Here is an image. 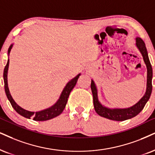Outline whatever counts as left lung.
<instances>
[{"instance_id":"8db88e82","label":"left lung","mask_w":155,"mask_h":155,"mask_svg":"<svg viewBox=\"0 0 155 155\" xmlns=\"http://www.w3.org/2000/svg\"><path fill=\"white\" fill-rule=\"evenodd\" d=\"M136 45L138 49L142 53L143 59L146 64L147 69V90L146 93L142 99L139 101L137 104L134 106L130 107L128 108H114V109H110L106 107L102 106L100 104L98 99V92H97V88L93 81H91V87L92 91L93 96V104H94V108L95 112L98 114L99 116L102 117L108 118L110 120H114V121H125V120L131 118L142 111L147 102L150 98L151 93H152V68L151 65V63L148 57L147 50L146 46L144 41L141 38L137 37L136 39Z\"/></svg>"}]
</instances>
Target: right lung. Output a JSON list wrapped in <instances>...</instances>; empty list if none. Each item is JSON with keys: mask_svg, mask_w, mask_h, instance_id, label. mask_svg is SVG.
Returning <instances> with one entry per match:
<instances>
[{"mask_svg": "<svg viewBox=\"0 0 155 155\" xmlns=\"http://www.w3.org/2000/svg\"><path fill=\"white\" fill-rule=\"evenodd\" d=\"M13 45H11L9 47L8 50V53H10V51L11 48H12ZM9 65V60H8L6 65H5L4 68V71H3V80H4V87H5V92L6 94V96L8 101H10L11 106L14 110L18 113V114L24 116L25 118H33L34 121H47V120L51 119V118L56 117V116H59L60 114H62L63 110L65 108V106L68 102V99L70 93L71 92V91L73 89V87L75 86L76 83H77L78 79L79 78V76L81 75V74H78L75 78H74L73 79H72L69 83L67 84L66 86L64 87V90L62 91V94H61L59 100L57 101V103L54 106H52L50 108H47V109L41 110V111L38 112H31L28 111L24 109V108H21L18 105H17L13 100L12 97H11V93L9 92L8 87V81H7V74H8V69Z\"/></svg>", "mask_w": 155, "mask_h": 155, "instance_id": "obj_1", "label": "right lung"}]
</instances>
